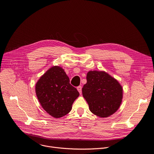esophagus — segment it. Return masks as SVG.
<instances>
[{"label": "esophagus", "mask_w": 154, "mask_h": 154, "mask_svg": "<svg viewBox=\"0 0 154 154\" xmlns=\"http://www.w3.org/2000/svg\"><path fill=\"white\" fill-rule=\"evenodd\" d=\"M77 89H78V92H79V94H81V92H82V87H81V86H79L77 87Z\"/></svg>", "instance_id": "1"}]
</instances>
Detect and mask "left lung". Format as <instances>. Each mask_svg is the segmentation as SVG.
I'll list each match as a JSON object with an SVG mask.
<instances>
[{
  "mask_svg": "<svg viewBox=\"0 0 154 154\" xmlns=\"http://www.w3.org/2000/svg\"><path fill=\"white\" fill-rule=\"evenodd\" d=\"M82 96L90 111L100 118H107L119 109L123 99V88L116 79L103 71H89Z\"/></svg>",
  "mask_w": 154,
  "mask_h": 154,
  "instance_id": "obj_1",
  "label": "left lung"
}]
</instances>
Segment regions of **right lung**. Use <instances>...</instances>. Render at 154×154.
Returning <instances> with one entry per match:
<instances>
[{
  "label": "right lung",
  "mask_w": 154,
  "mask_h": 154,
  "mask_svg": "<svg viewBox=\"0 0 154 154\" xmlns=\"http://www.w3.org/2000/svg\"><path fill=\"white\" fill-rule=\"evenodd\" d=\"M35 89L42 107L55 118L68 114L79 96L77 89L70 85L64 69L59 66L50 68L41 76Z\"/></svg>",
  "instance_id": "obj_1"
}]
</instances>
